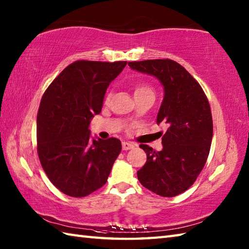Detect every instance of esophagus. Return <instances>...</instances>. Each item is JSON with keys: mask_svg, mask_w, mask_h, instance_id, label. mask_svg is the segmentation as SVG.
<instances>
[{"mask_svg": "<svg viewBox=\"0 0 249 249\" xmlns=\"http://www.w3.org/2000/svg\"><path fill=\"white\" fill-rule=\"evenodd\" d=\"M122 147H123V150L127 151V150L134 149L135 144L134 143H130V142H123V143H122Z\"/></svg>", "mask_w": 249, "mask_h": 249, "instance_id": "esophagus-1", "label": "esophagus"}]
</instances>
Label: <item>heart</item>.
Segmentation results:
<instances>
[{
    "label": "heart",
    "instance_id": "b5f03b06",
    "mask_svg": "<svg viewBox=\"0 0 249 249\" xmlns=\"http://www.w3.org/2000/svg\"><path fill=\"white\" fill-rule=\"evenodd\" d=\"M144 91H151V89H150V88H147V87H145V86H140V87H138V88L136 89L135 93H138V92H144Z\"/></svg>",
    "mask_w": 249,
    "mask_h": 249
}]
</instances>
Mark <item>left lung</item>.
<instances>
[{
  "mask_svg": "<svg viewBox=\"0 0 249 249\" xmlns=\"http://www.w3.org/2000/svg\"><path fill=\"white\" fill-rule=\"evenodd\" d=\"M128 65L160 82L163 99L156 122L168 125L161 151L140 144L146 153V162L137 176L151 192L174 197L192 186L208 160L213 137L209 100L193 76L172 60L130 62Z\"/></svg>",
  "mask_w": 249,
  "mask_h": 249,
  "instance_id": "obj_1",
  "label": "left lung"
}]
</instances>
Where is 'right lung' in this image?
Here are the masks:
<instances>
[{"instance_id": "right-lung-1", "label": "right lung", "mask_w": 249, "mask_h": 249, "mask_svg": "<svg viewBox=\"0 0 249 249\" xmlns=\"http://www.w3.org/2000/svg\"><path fill=\"white\" fill-rule=\"evenodd\" d=\"M127 62L76 61L46 89L37 113V152L50 182L71 197L106 184L122 150L116 138H92L89 124L109 84Z\"/></svg>"}]
</instances>
